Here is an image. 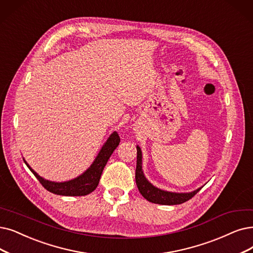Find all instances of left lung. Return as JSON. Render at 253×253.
<instances>
[{
	"label": "left lung",
	"mask_w": 253,
	"mask_h": 253,
	"mask_svg": "<svg viewBox=\"0 0 253 253\" xmlns=\"http://www.w3.org/2000/svg\"><path fill=\"white\" fill-rule=\"evenodd\" d=\"M136 185L138 190L142 196L147 199L150 203L158 204V205H166V206H173V205H180L186 203L189 199H191L195 194H197L200 191L199 188L193 192H189V193H175V192H168L161 190L155 186L151 185L146 177L143 174L142 171V153H141V148L137 146V165H136Z\"/></svg>",
	"instance_id": "8db88e82"
}]
</instances>
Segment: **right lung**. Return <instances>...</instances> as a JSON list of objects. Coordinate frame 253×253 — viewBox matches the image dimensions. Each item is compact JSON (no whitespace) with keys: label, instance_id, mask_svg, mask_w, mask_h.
<instances>
[{"label":"right lung","instance_id":"obj_1","mask_svg":"<svg viewBox=\"0 0 253 253\" xmlns=\"http://www.w3.org/2000/svg\"><path fill=\"white\" fill-rule=\"evenodd\" d=\"M120 138L118 134L116 132L111 134L107 140V142L104 144L102 149H100L91 166H90L84 173L79 175L78 177L68 181H63V183L49 181L42 176H39L35 171L28 165L27 162L25 160L24 161L26 165L29 167V169L32 171L36 178L40 181V184H42L47 191L52 192L54 194L63 196H84L91 193L92 191L96 189L99 183L100 175L103 173V170L107 164V162L110 159L111 155L113 154V151L118 146Z\"/></svg>","mask_w":253,"mask_h":253}]
</instances>
